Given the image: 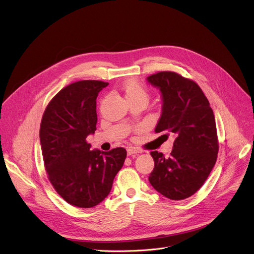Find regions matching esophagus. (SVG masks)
Instances as JSON below:
<instances>
[{"mask_svg": "<svg viewBox=\"0 0 254 254\" xmlns=\"http://www.w3.org/2000/svg\"><path fill=\"white\" fill-rule=\"evenodd\" d=\"M137 153H140V150L137 149V148L129 147V148L127 149V154H128V155H133V154H137Z\"/></svg>", "mask_w": 254, "mask_h": 254, "instance_id": "34e87169", "label": "esophagus"}]
</instances>
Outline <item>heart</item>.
I'll return each mask as SVG.
<instances>
[{
	"label": "heart",
	"instance_id": "b5f03b06",
	"mask_svg": "<svg viewBox=\"0 0 254 254\" xmlns=\"http://www.w3.org/2000/svg\"><path fill=\"white\" fill-rule=\"evenodd\" d=\"M124 92L126 95V98L132 97H146L147 98V92L143 89L141 84L135 80H129L124 84Z\"/></svg>",
	"mask_w": 254,
	"mask_h": 254
}]
</instances>
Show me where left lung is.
<instances>
[{
  "label": "left lung",
  "instance_id": "obj_1",
  "mask_svg": "<svg viewBox=\"0 0 254 254\" xmlns=\"http://www.w3.org/2000/svg\"><path fill=\"white\" fill-rule=\"evenodd\" d=\"M147 80L161 93V116L155 132L175 136L170 157L151 152L155 166L149 181L165 197L185 199L202 186L216 163L219 147L215 117L193 80L171 71L158 72Z\"/></svg>",
  "mask_w": 254,
  "mask_h": 254
}]
</instances>
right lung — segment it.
Wrapping results in <instances>:
<instances>
[{
    "instance_id": "add662e5",
    "label": "right lung",
    "mask_w": 254,
    "mask_h": 254,
    "mask_svg": "<svg viewBox=\"0 0 254 254\" xmlns=\"http://www.w3.org/2000/svg\"><path fill=\"white\" fill-rule=\"evenodd\" d=\"M108 82L80 80L60 91L48 103L40 125L45 170L56 191L79 208L100 203L112 190L127 152L91 151L86 138L97 124L96 99Z\"/></svg>"
}]
</instances>
